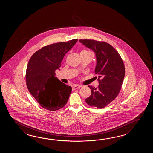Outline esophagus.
I'll list each match as a JSON object with an SVG mask.
<instances>
[{
    "label": "esophagus",
    "mask_w": 153,
    "mask_h": 153,
    "mask_svg": "<svg viewBox=\"0 0 153 153\" xmlns=\"http://www.w3.org/2000/svg\"><path fill=\"white\" fill-rule=\"evenodd\" d=\"M81 86L80 85H74L73 86V90H76V89H78V88H81Z\"/></svg>",
    "instance_id": "1"
}]
</instances>
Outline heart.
Segmentation results:
<instances>
[{"label":"heart","instance_id":"heart-1","mask_svg":"<svg viewBox=\"0 0 153 153\" xmlns=\"http://www.w3.org/2000/svg\"><path fill=\"white\" fill-rule=\"evenodd\" d=\"M82 51H86V52H90V51H88V50H82Z\"/></svg>","mask_w":153,"mask_h":153}]
</instances>
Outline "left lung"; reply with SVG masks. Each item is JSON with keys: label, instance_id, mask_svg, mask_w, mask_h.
Wrapping results in <instances>:
<instances>
[{"label": "left lung", "instance_id": "8db88e82", "mask_svg": "<svg viewBox=\"0 0 153 153\" xmlns=\"http://www.w3.org/2000/svg\"><path fill=\"white\" fill-rule=\"evenodd\" d=\"M79 42L95 52L97 65L94 72L99 75L98 86H88L91 94L85 101L91 107L103 108L120 91L125 74L124 62L119 52L107 42L93 39H80Z\"/></svg>", "mask_w": 153, "mask_h": 153}]
</instances>
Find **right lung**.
<instances>
[{
	"label": "right lung",
	"instance_id": "right-lung-1",
	"mask_svg": "<svg viewBox=\"0 0 153 153\" xmlns=\"http://www.w3.org/2000/svg\"><path fill=\"white\" fill-rule=\"evenodd\" d=\"M78 42L73 39L45 46L30 57L26 69L27 87L44 109L58 111L65 106L72 92L71 86L55 76L64 56Z\"/></svg>",
	"mask_w": 153,
	"mask_h": 153
}]
</instances>
